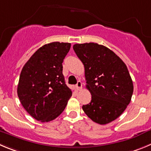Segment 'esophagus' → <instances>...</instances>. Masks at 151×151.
Here are the masks:
<instances>
[{"label": "esophagus", "instance_id": "obj_1", "mask_svg": "<svg viewBox=\"0 0 151 151\" xmlns=\"http://www.w3.org/2000/svg\"><path fill=\"white\" fill-rule=\"evenodd\" d=\"M76 87H77V89L78 90H80L81 89V88H82V83L80 82V80H79V81H77V84H76Z\"/></svg>", "mask_w": 151, "mask_h": 151}]
</instances>
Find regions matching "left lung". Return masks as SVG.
<instances>
[{
	"label": "left lung",
	"instance_id": "1",
	"mask_svg": "<svg viewBox=\"0 0 151 151\" xmlns=\"http://www.w3.org/2000/svg\"><path fill=\"white\" fill-rule=\"evenodd\" d=\"M74 52L85 68L91 102L83 106L87 116L106 124L120 116L131 101L133 84L125 63L113 51L97 43L75 44Z\"/></svg>",
	"mask_w": 151,
	"mask_h": 151
}]
</instances>
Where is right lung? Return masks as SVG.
<instances>
[{
  "instance_id": "obj_1",
  "label": "right lung",
  "mask_w": 151,
  "mask_h": 151,
  "mask_svg": "<svg viewBox=\"0 0 151 151\" xmlns=\"http://www.w3.org/2000/svg\"><path fill=\"white\" fill-rule=\"evenodd\" d=\"M71 44L55 42L38 49L21 72L17 93L21 104L31 116L48 122L65 108L72 91L66 86L63 63Z\"/></svg>"
}]
</instances>
